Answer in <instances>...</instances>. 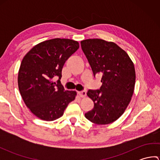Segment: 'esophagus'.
<instances>
[{
    "mask_svg": "<svg viewBox=\"0 0 160 160\" xmlns=\"http://www.w3.org/2000/svg\"><path fill=\"white\" fill-rule=\"evenodd\" d=\"M78 95H79V96L81 97V98H84V97H86V96H87L86 91H79V92H78Z\"/></svg>",
    "mask_w": 160,
    "mask_h": 160,
    "instance_id": "esophagus-1",
    "label": "esophagus"
}]
</instances>
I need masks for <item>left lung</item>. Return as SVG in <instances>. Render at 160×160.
Wrapping results in <instances>:
<instances>
[{
	"mask_svg": "<svg viewBox=\"0 0 160 160\" xmlns=\"http://www.w3.org/2000/svg\"><path fill=\"white\" fill-rule=\"evenodd\" d=\"M80 43L94 77L101 75L102 83L100 89L88 91L94 107L85 117L96 124L112 123L124 113L133 94V62L127 52L113 42L95 38Z\"/></svg>",
	"mask_w": 160,
	"mask_h": 160,
	"instance_id": "left-lung-1",
	"label": "left lung"
}]
</instances>
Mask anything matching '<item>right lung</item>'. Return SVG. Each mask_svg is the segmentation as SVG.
<instances>
[{
	"mask_svg": "<svg viewBox=\"0 0 160 160\" xmlns=\"http://www.w3.org/2000/svg\"><path fill=\"white\" fill-rule=\"evenodd\" d=\"M79 48L73 40L54 38L34 46L24 56L18 84L24 102L36 117L45 121L60 118L76 92L65 91L60 80L64 62ZM58 77L56 83L53 78Z\"/></svg>",
	"mask_w": 160,
	"mask_h": 160,
	"instance_id": "add662e5",
	"label": "right lung"
}]
</instances>
